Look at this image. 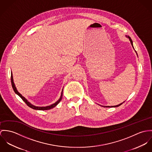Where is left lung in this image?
<instances>
[{
	"label": "left lung",
	"instance_id": "1",
	"mask_svg": "<svg viewBox=\"0 0 152 152\" xmlns=\"http://www.w3.org/2000/svg\"><path fill=\"white\" fill-rule=\"evenodd\" d=\"M126 37L129 38V41H130V42H131V45H132V47L134 48V46H133V42H132V40L131 39V37H130L129 36H126ZM135 52H136V54H137L136 51H135ZM123 102H124V101ZM123 102H122V103H121V104H118V105H114V106H102V105H101V106L104 107H119V105H121L122 104H123Z\"/></svg>",
	"mask_w": 152,
	"mask_h": 152
}]
</instances>
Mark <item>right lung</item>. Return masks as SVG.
<instances>
[{
	"instance_id": "1",
	"label": "right lung",
	"mask_w": 152,
	"mask_h": 152,
	"mask_svg": "<svg viewBox=\"0 0 152 152\" xmlns=\"http://www.w3.org/2000/svg\"><path fill=\"white\" fill-rule=\"evenodd\" d=\"M11 82H12V87H13V90L15 91V93L17 94L18 96H20V97H21V99L26 102V104L28 107H30V108H33V109H34V110H50L51 108H52L55 107V106H56V105L59 104V102L62 100V98L63 89H62V90L61 95V97H60L58 101H56L55 103L51 104L50 105L46 106V107H38V106H35V105H33L32 104H31L29 101H28V100H27L24 97H23V96L17 91V88H16V86H15V83H14V82H13V77L12 72V73H11Z\"/></svg>"
}]
</instances>
